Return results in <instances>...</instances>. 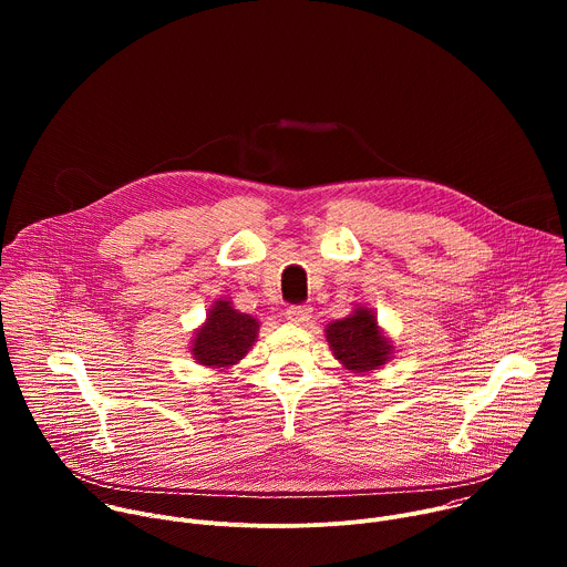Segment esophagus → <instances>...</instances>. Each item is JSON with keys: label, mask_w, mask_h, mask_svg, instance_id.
Returning <instances> with one entry per match:
<instances>
[{"label": "esophagus", "mask_w": 567, "mask_h": 567, "mask_svg": "<svg viewBox=\"0 0 567 567\" xmlns=\"http://www.w3.org/2000/svg\"><path fill=\"white\" fill-rule=\"evenodd\" d=\"M285 318H287L289 322H293V326H300V322H305V320L311 318V307H307V305H293V307L285 309Z\"/></svg>", "instance_id": "esophagus-1"}]
</instances>
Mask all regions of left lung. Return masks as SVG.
Returning a JSON list of instances; mask_svg holds the SVG:
<instances>
[{"instance_id": "1", "label": "left lung", "mask_w": 567, "mask_h": 567, "mask_svg": "<svg viewBox=\"0 0 567 567\" xmlns=\"http://www.w3.org/2000/svg\"><path fill=\"white\" fill-rule=\"evenodd\" d=\"M326 337L339 363L354 374L374 372L394 354L392 341L379 328L377 313L365 305H357L350 316L332 320Z\"/></svg>"}]
</instances>
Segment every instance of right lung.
Segmentation results:
<instances>
[{
    "mask_svg": "<svg viewBox=\"0 0 567 567\" xmlns=\"http://www.w3.org/2000/svg\"><path fill=\"white\" fill-rule=\"evenodd\" d=\"M260 332V320L241 313L230 298H219L206 313V320L195 330L190 354L199 365L228 370L245 359Z\"/></svg>",
    "mask_w": 567,
    "mask_h": 567,
    "instance_id": "right-lung-1",
    "label": "right lung"
}]
</instances>
